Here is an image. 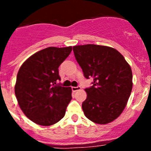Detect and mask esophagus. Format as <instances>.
<instances>
[{
  "mask_svg": "<svg viewBox=\"0 0 151 151\" xmlns=\"http://www.w3.org/2000/svg\"><path fill=\"white\" fill-rule=\"evenodd\" d=\"M81 89V87L80 86H77V87H72V90H73V91L76 92L77 91L80 90Z\"/></svg>",
  "mask_w": 151,
  "mask_h": 151,
  "instance_id": "obj_1",
  "label": "esophagus"
}]
</instances>
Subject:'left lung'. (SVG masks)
Wrapping results in <instances>:
<instances>
[{"label":"left lung","mask_w":151,"mask_h":151,"mask_svg":"<svg viewBox=\"0 0 151 151\" xmlns=\"http://www.w3.org/2000/svg\"><path fill=\"white\" fill-rule=\"evenodd\" d=\"M75 57L84 76L93 78L85 88L87 98L82 107L85 116L97 124L111 122L125 109L132 89V73L116 49L96 45L73 47Z\"/></svg>","instance_id":"8db88e82"}]
</instances>
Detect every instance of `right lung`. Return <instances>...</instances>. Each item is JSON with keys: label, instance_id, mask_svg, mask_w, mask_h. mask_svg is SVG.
Listing matches in <instances>:
<instances>
[{"label": "right lung", "instance_id": "add662e5", "mask_svg": "<svg viewBox=\"0 0 151 151\" xmlns=\"http://www.w3.org/2000/svg\"><path fill=\"white\" fill-rule=\"evenodd\" d=\"M72 47H49L31 56L18 72L15 94L21 110L35 123L54 125L63 118L72 100V89L57 84L60 65Z\"/></svg>", "mask_w": 151, "mask_h": 151}]
</instances>
